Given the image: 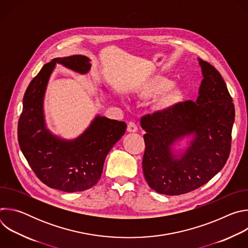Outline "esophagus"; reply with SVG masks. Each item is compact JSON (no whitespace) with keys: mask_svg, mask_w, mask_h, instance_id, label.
I'll use <instances>...</instances> for the list:
<instances>
[{"mask_svg":"<svg viewBox=\"0 0 248 248\" xmlns=\"http://www.w3.org/2000/svg\"><path fill=\"white\" fill-rule=\"evenodd\" d=\"M127 131L128 132H135L137 131V125L134 122H129L127 124Z\"/></svg>","mask_w":248,"mask_h":248,"instance_id":"obj_1","label":"esophagus"}]
</instances>
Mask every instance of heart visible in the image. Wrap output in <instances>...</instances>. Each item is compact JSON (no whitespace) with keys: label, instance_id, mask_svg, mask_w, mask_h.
<instances>
[{"label":"heart","instance_id":"b5f03b06","mask_svg":"<svg viewBox=\"0 0 248 248\" xmlns=\"http://www.w3.org/2000/svg\"><path fill=\"white\" fill-rule=\"evenodd\" d=\"M171 86V81L164 77L158 76L148 80L141 88V94L145 97H154L168 91ZM173 92H167L163 98L164 103H169L173 98Z\"/></svg>","mask_w":248,"mask_h":248}]
</instances>
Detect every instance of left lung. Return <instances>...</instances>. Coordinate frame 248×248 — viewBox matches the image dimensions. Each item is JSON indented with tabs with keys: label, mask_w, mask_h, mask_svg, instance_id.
<instances>
[{
	"label": "left lung",
	"mask_w": 248,
	"mask_h": 248,
	"mask_svg": "<svg viewBox=\"0 0 248 248\" xmlns=\"http://www.w3.org/2000/svg\"><path fill=\"white\" fill-rule=\"evenodd\" d=\"M199 64L204 78L196 102L178 103L140 119L146 131L144 178L161 194L180 195L197 189L224 168L230 156L232 98L218 70L200 59ZM190 133H195V140L181 158H175L170 146Z\"/></svg>",
	"instance_id": "8db88e82"
}]
</instances>
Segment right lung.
Here are the masks:
<instances>
[{
    "label": "right lung",
    "instance_id": "add662e5",
    "mask_svg": "<svg viewBox=\"0 0 248 248\" xmlns=\"http://www.w3.org/2000/svg\"><path fill=\"white\" fill-rule=\"evenodd\" d=\"M57 62L80 74H86L91 66L89 59L80 55L57 58L43 65L23 96L17 125L18 144L30 168L44 185L65 192L82 191L100 180L105 159L124 134L126 124L98 116L74 141L53 136L45 127L43 97Z\"/></svg>",
    "mask_w": 248,
    "mask_h": 248
}]
</instances>
